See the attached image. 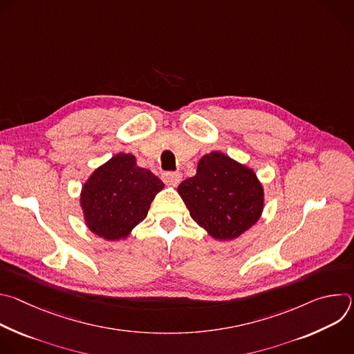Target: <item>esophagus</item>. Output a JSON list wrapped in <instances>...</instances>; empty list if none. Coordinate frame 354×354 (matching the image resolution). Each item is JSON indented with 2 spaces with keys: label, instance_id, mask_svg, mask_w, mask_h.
<instances>
[{
  "label": "esophagus",
  "instance_id": "1",
  "mask_svg": "<svg viewBox=\"0 0 354 354\" xmlns=\"http://www.w3.org/2000/svg\"><path fill=\"white\" fill-rule=\"evenodd\" d=\"M162 179L167 185H171V186H178L182 180V174L179 172H165L162 175Z\"/></svg>",
  "mask_w": 354,
  "mask_h": 354
}]
</instances>
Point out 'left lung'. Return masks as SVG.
<instances>
[{
  "mask_svg": "<svg viewBox=\"0 0 354 354\" xmlns=\"http://www.w3.org/2000/svg\"><path fill=\"white\" fill-rule=\"evenodd\" d=\"M190 217L218 241H231L255 225L265 206L257 174L213 151L200 158L196 175L178 186Z\"/></svg>",
  "mask_w": 354,
  "mask_h": 354,
  "instance_id": "1",
  "label": "left lung"
}]
</instances>
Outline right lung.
<instances>
[{
    "label": "right lung",
    "mask_w": 354,
    "mask_h": 354,
    "mask_svg": "<svg viewBox=\"0 0 354 354\" xmlns=\"http://www.w3.org/2000/svg\"><path fill=\"white\" fill-rule=\"evenodd\" d=\"M164 183L136 164L131 154L119 153L96 168L84 183L80 205L86 227L106 241H119L148 214L151 201Z\"/></svg>",
    "instance_id": "right-lung-1"
}]
</instances>
